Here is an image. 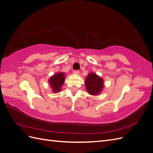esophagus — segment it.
<instances>
[{
	"instance_id": "obj_1",
	"label": "esophagus",
	"mask_w": 153,
	"mask_h": 153,
	"mask_svg": "<svg viewBox=\"0 0 153 153\" xmlns=\"http://www.w3.org/2000/svg\"><path fill=\"white\" fill-rule=\"evenodd\" d=\"M73 74H75V75H78V74H79V71L78 70H75V71H73Z\"/></svg>"
}]
</instances>
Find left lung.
I'll return each mask as SVG.
<instances>
[{"label": "left lung", "instance_id": "8db88e82", "mask_svg": "<svg viewBox=\"0 0 153 153\" xmlns=\"http://www.w3.org/2000/svg\"><path fill=\"white\" fill-rule=\"evenodd\" d=\"M85 84L86 89L89 94L97 96L103 91L104 80L95 73H90L85 78Z\"/></svg>", "mask_w": 153, "mask_h": 153}]
</instances>
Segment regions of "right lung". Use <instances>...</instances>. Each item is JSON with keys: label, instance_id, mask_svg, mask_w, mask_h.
Returning <instances> with one entry per match:
<instances>
[{"label": "right lung", "instance_id": "1", "mask_svg": "<svg viewBox=\"0 0 153 153\" xmlns=\"http://www.w3.org/2000/svg\"><path fill=\"white\" fill-rule=\"evenodd\" d=\"M65 75L66 73L63 72H58L49 78L48 83L54 93H57L61 91V87L66 78Z\"/></svg>", "mask_w": 153, "mask_h": 153}]
</instances>
